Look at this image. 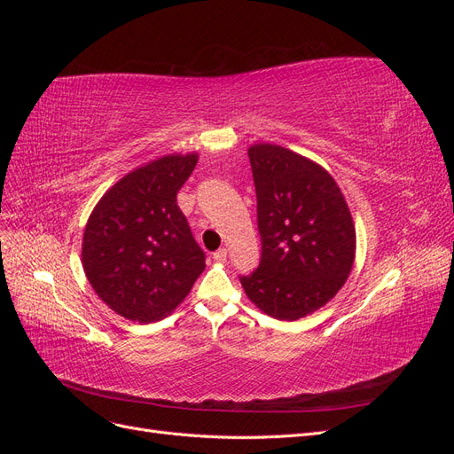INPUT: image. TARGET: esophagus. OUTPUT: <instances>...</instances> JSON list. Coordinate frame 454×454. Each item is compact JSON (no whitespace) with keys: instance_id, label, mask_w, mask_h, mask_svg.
Returning <instances> with one entry per match:
<instances>
[{"instance_id":"esophagus-1","label":"esophagus","mask_w":454,"mask_h":454,"mask_svg":"<svg viewBox=\"0 0 454 454\" xmlns=\"http://www.w3.org/2000/svg\"><path fill=\"white\" fill-rule=\"evenodd\" d=\"M214 259L217 261V263H225V259H227V250H225V248H219L217 252H214Z\"/></svg>"}]
</instances>
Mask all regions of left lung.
<instances>
[{"label": "left lung", "instance_id": "1", "mask_svg": "<svg viewBox=\"0 0 454 454\" xmlns=\"http://www.w3.org/2000/svg\"><path fill=\"white\" fill-rule=\"evenodd\" d=\"M257 195L261 263L240 284L272 318L294 322L322 309L345 286L356 227L324 167L274 144L248 149Z\"/></svg>", "mask_w": 454, "mask_h": 454}]
</instances>
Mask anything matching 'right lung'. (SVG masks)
Masks as SVG:
<instances>
[{"label":"right lung","instance_id":"obj_1","mask_svg":"<svg viewBox=\"0 0 454 454\" xmlns=\"http://www.w3.org/2000/svg\"><path fill=\"white\" fill-rule=\"evenodd\" d=\"M199 153H170L130 170L94 206L81 261L94 294L119 316L149 324L176 310L204 270L177 191Z\"/></svg>","mask_w":454,"mask_h":454}]
</instances>
